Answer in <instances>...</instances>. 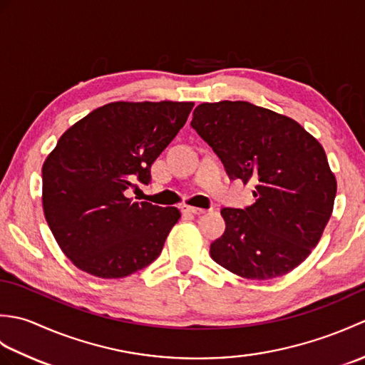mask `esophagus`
<instances>
[{"label":"esophagus","instance_id":"obj_1","mask_svg":"<svg viewBox=\"0 0 365 365\" xmlns=\"http://www.w3.org/2000/svg\"><path fill=\"white\" fill-rule=\"evenodd\" d=\"M182 212H183L185 215H202V213H205L204 208L190 207V205H183V207H182Z\"/></svg>","mask_w":365,"mask_h":365}]
</instances>
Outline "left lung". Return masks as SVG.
Returning <instances> with one entry per match:
<instances>
[{
  "instance_id": "obj_1",
  "label": "left lung",
  "mask_w": 365,
  "mask_h": 365,
  "mask_svg": "<svg viewBox=\"0 0 365 365\" xmlns=\"http://www.w3.org/2000/svg\"><path fill=\"white\" fill-rule=\"evenodd\" d=\"M191 125L230 178L255 183V202L222 208L224 234L212 259L240 277L290 273L319 245L337 191L322 144L297 120L250 102L200 103Z\"/></svg>"
}]
</instances>
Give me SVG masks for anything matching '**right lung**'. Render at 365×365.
Returning a JSON list of instances; mask_svg holds the SVG:
<instances>
[{
  "label": "right lung",
  "mask_w": 365,
  "mask_h": 365,
  "mask_svg": "<svg viewBox=\"0 0 365 365\" xmlns=\"http://www.w3.org/2000/svg\"><path fill=\"white\" fill-rule=\"evenodd\" d=\"M192 102H113L64 131L42 166L51 234L76 268L102 279L136 273L158 257L180 218L175 207L128 197L135 180L178 133Z\"/></svg>",
  "instance_id": "1"
}]
</instances>
